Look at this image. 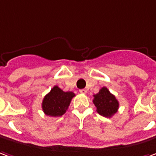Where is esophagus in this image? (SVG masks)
Returning <instances> with one entry per match:
<instances>
[{
    "label": "esophagus",
    "instance_id": "1",
    "mask_svg": "<svg viewBox=\"0 0 156 156\" xmlns=\"http://www.w3.org/2000/svg\"><path fill=\"white\" fill-rule=\"evenodd\" d=\"M80 93H81V94H86L87 93V90H86V89H81V90H80Z\"/></svg>",
    "mask_w": 156,
    "mask_h": 156
}]
</instances>
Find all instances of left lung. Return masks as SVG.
<instances>
[{
  "instance_id": "obj_1",
  "label": "left lung",
  "mask_w": 156,
  "mask_h": 156,
  "mask_svg": "<svg viewBox=\"0 0 156 156\" xmlns=\"http://www.w3.org/2000/svg\"><path fill=\"white\" fill-rule=\"evenodd\" d=\"M93 96V103L96 107V111L102 116L111 118L118 111L119 101L106 87H102Z\"/></svg>"
}]
</instances>
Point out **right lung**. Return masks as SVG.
I'll return each instance as SVG.
<instances>
[{"mask_svg":"<svg viewBox=\"0 0 156 156\" xmlns=\"http://www.w3.org/2000/svg\"><path fill=\"white\" fill-rule=\"evenodd\" d=\"M75 95L72 91L66 92L55 86L43 99L42 111L48 116H61L66 113Z\"/></svg>","mask_w":156,"mask_h":156,"instance_id":"1","label":"right lung"}]
</instances>
